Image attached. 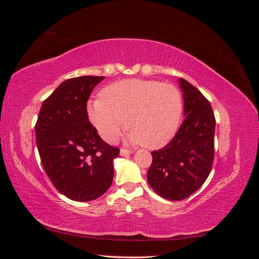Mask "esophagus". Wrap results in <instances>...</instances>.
Wrapping results in <instances>:
<instances>
[{"instance_id":"34e87169","label":"esophagus","mask_w":259,"mask_h":259,"mask_svg":"<svg viewBox=\"0 0 259 259\" xmlns=\"http://www.w3.org/2000/svg\"><path fill=\"white\" fill-rule=\"evenodd\" d=\"M133 152H134V151H133V150H128V149H125V148H122L121 149V150H120V154L121 155H130V154H132Z\"/></svg>"}]
</instances>
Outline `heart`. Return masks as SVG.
<instances>
[{
  "label": "heart",
  "mask_w": 259,
  "mask_h": 259,
  "mask_svg": "<svg viewBox=\"0 0 259 259\" xmlns=\"http://www.w3.org/2000/svg\"><path fill=\"white\" fill-rule=\"evenodd\" d=\"M90 100L88 114L98 134L115 143L126 120L128 140L149 149L165 146L175 136L183 115V97L176 86L152 80H122L107 85Z\"/></svg>",
  "instance_id": "obj_1"
}]
</instances>
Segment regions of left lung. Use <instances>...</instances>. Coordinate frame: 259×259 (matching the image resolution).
<instances>
[{"instance_id":"obj_1","label":"left lung","mask_w":259,"mask_h":259,"mask_svg":"<svg viewBox=\"0 0 259 259\" xmlns=\"http://www.w3.org/2000/svg\"><path fill=\"white\" fill-rule=\"evenodd\" d=\"M186 117L176 135L152 151L148 183L162 198L180 201L204 184L214 161L215 115L209 101L192 84L179 79Z\"/></svg>"}]
</instances>
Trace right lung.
<instances>
[{
  "mask_svg": "<svg viewBox=\"0 0 259 259\" xmlns=\"http://www.w3.org/2000/svg\"><path fill=\"white\" fill-rule=\"evenodd\" d=\"M104 79L84 75L62 82L43 101L35 123L45 173L61 194L77 202L95 200L110 188L113 159L120 154L89 120L88 100Z\"/></svg>",
  "mask_w": 259,
  "mask_h": 259,
  "instance_id": "obj_1",
  "label": "right lung"
}]
</instances>
